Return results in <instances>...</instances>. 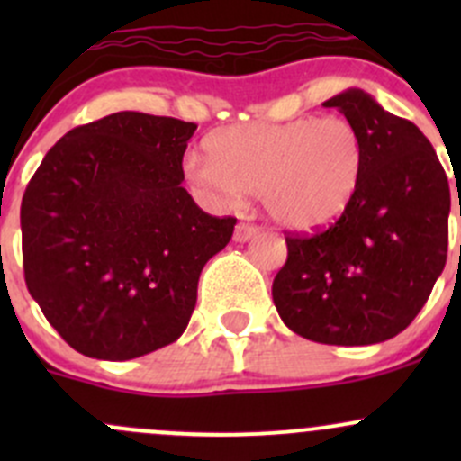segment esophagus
Here are the masks:
<instances>
[{
	"label": "esophagus",
	"mask_w": 461,
	"mask_h": 461,
	"mask_svg": "<svg viewBox=\"0 0 461 461\" xmlns=\"http://www.w3.org/2000/svg\"><path fill=\"white\" fill-rule=\"evenodd\" d=\"M257 231H258L257 227L249 225V222H239V225H236V230H234V240H236V243H245V240L252 239Z\"/></svg>",
	"instance_id": "1"
}]
</instances>
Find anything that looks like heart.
Returning <instances> with one entry per match:
<instances>
[{
	"label": "heart",
	"mask_w": 461,
	"mask_h": 461,
	"mask_svg": "<svg viewBox=\"0 0 461 461\" xmlns=\"http://www.w3.org/2000/svg\"><path fill=\"white\" fill-rule=\"evenodd\" d=\"M209 158L189 156L185 176L204 198L234 204L258 192L265 213L287 231L332 225L355 201L368 149L346 118H296L221 129Z\"/></svg>",
	"instance_id": "b5f03b06"
}]
</instances>
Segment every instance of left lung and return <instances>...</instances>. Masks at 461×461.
I'll return each mask as SVG.
<instances>
[{"label":"left lung","instance_id":"left-lung-1","mask_svg":"<svg viewBox=\"0 0 461 461\" xmlns=\"http://www.w3.org/2000/svg\"><path fill=\"white\" fill-rule=\"evenodd\" d=\"M323 106H337L361 131L366 171L332 227L287 236L274 305L283 323L310 341L373 346L412 323L444 272L448 178L429 138L370 93L346 88Z\"/></svg>","mask_w":461,"mask_h":461}]
</instances>
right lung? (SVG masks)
Listing matches in <instances>:
<instances>
[{"label":"right lung","instance_id":"right-lung-1","mask_svg":"<svg viewBox=\"0 0 461 461\" xmlns=\"http://www.w3.org/2000/svg\"><path fill=\"white\" fill-rule=\"evenodd\" d=\"M194 131L120 111L71 129L31 178L20 212L26 285L73 350L127 361L187 328L204 263L236 225L183 187Z\"/></svg>","mask_w":461,"mask_h":461}]
</instances>
